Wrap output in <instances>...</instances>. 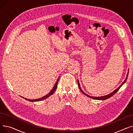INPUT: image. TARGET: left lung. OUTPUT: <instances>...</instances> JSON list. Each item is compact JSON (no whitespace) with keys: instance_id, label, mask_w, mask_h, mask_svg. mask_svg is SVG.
<instances>
[{"instance_id":"1","label":"left lung","mask_w":133,"mask_h":133,"mask_svg":"<svg viewBox=\"0 0 133 133\" xmlns=\"http://www.w3.org/2000/svg\"><path fill=\"white\" fill-rule=\"evenodd\" d=\"M128 73H127V77H126V78L125 79V80H124V81L122 82V84L118 87L117 89H116L115 90H114V91L113 92H111V93H110L109 94H108V95H105V96H100V97H95V96H90V95H87V94H86V93H85L84 92H83L82 90V89H81V88H80V83H79V81L78 80V85H79V88H80V90L85 95H86V96H87L88 97H90V98H92V99H95V100H106V99H108V98H109V97H110L111 96H112L113 95H114L118 90H119V89L121 88V87L124 84V83L126 82V81H127V78H128Z\"/></svg>"}]
</instances>
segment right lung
Segmentation results:
<instances>
[{
    "mask_svg": "<svg viewBox=\"0 0 133 133\" xmlns=\"http://www.w3.org/2000/svg\"><path fill=\"white\" fill-rule=\"evenodd\" d=\"M59 78H60V76L58 78V80H57V82H56L55 84V85L54 86V87H53V88H52V89L51 90V92H50V93H49L48 94H47L46 96H43V97H41V98H39V99H35V100H31V99H26V98H24V97H22H22H23V98L25 99L26 100H28V101H32V102H34V101H41V100H44V99L47 98V97H48L50 96H51V95L54 92L55 89H57L58 83V81H59Z\"/></svg>",
    "mask_w": 133,
    "mask_h": 133,
    "instance_id": "add662e5",
    "label": "right lung"
}]
</instances>
